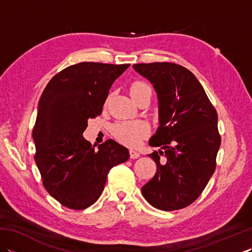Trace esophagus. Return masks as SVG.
I'll use <instances>...</instances> for the list:
<instances>
[{"label": "esophagus", "instance_id": "34e87169", "mask_svg": "<svg viewBox=\"0 0 252 252\" xmlns=\"http://www.w3.org/2000/svg\"><path fill=\"white\" fill-rule=\"evenodd\" d=\"M141 156V154L138 153V152H136V151H133V149H131L130 151V158H132V159H136V158H138Z\"/></svg>", "mask_w": 252, "mask_h": 252}]
</instances>
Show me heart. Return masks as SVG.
<instances>
[{"instance_id": "obj_1", "label": "heart", "mask_w": 252, "mask_h": 252, "mask_svg": "<svg viewBox=\"0 0 252 252\" xmlns=\"http://www.w3.org/2000/svg\"><path fill=\"white\" fill-rule=\"evenodd\" d=\"M149 88L148 85L142 82H135L132 84L130 89V94L133 96L140 91ZM114 135L120 143L125 145L135 147L141 144L149 132V127L143 121H126L117 123L114 126Z\"/></svg>"}]
</instances>
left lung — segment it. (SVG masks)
I'll return each mask as SVG.
<instances>
[{"label": "left lung", "instance_id": "1", "mask_svg": "<svg viewBox=\"0 0 252 252\" xmlns=\"http://www.w3.org/2000/svg\"><path fill=\"white\" fill-rule=\"evenodd\" d=\"M133 68L153 84L158 99L159 126L149 145L160 149L148 155L157 171L142 194L159 210H179L199 197L216 170L221 145L217 111L189 69L173 63Z\"/></svg>", "mask_w": 252, "mask_h": 252}]
</instances>
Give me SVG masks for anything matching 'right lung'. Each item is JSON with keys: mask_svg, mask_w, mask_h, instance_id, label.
I'll return each mask as SVG.
<instances>
[{"mask_svg": "<svg viewBox=\"0 0 252 252\" xmlns=\"http://www.w3.org/2000/svg\"><path fill=\"white\" fill-rule=\"evenodd\" d=\"M129 63L83 62L51 79L37 105L32 136L45 189L63 206L82 210L98 199L115 165L129 149L114 140L95 146L83 137L89 119L101 114L115 80Z\"/></svg>", "mask_w": 252, "mask_h": 252, "instance_id": "1", "label": "right lung"}]
</instances>
